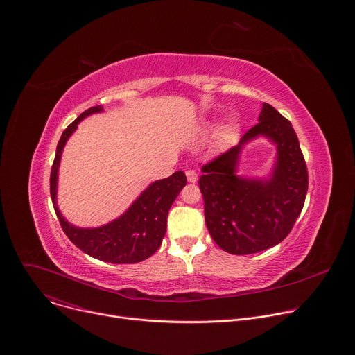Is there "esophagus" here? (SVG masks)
<instances>
[{
	"label": "esophagus",
	"mask_w": 355,
	"mask_h": 355,
	"mask_svg": "<svg viewBox=\"0 0 355 355\" xmlns=\"http://www.w3.org/2000/svg\"><path fill=\"white\" fill-rule=\"evenodd\" d=\"M185 174H187V180L190 181V182H196L198 180V175H197V173L194 170H187Z\"/></svg>",
	"instance_id": "esophagus-1"
}]
</instances>
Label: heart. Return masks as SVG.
Listing matches in <instances>:
<instances>
[{"label":"heart","mask_w":355,"mask_h":355,"mask_svg":"<svg viewBox=\"0 0 355 355\" xmlns=\"http://www.w3.org/2000/svg\"><path fill=\"white\" fill-rule=\"evenodd\" d=\"M234 137V125L232 124H225L223 125L218 132H217V141L220 144H228L231 143V139Z\"/></svg>","instance_id":"heart-1"}]
</instances>
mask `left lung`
I'll list each match as a JSON object with an SVG mask.
<instances>
[{
  "mask_svg": "<svg viewBox=\"0 0 355 355\" xmlns=\"http://www.w3.org/2000/svg\"><path fill=\"white\" fill-rule=\"evenodd\" d=\"M258 121L239 146L202 165L198 181L211 237L220 248L235 255L264 251L284 240L309 190V171L291 123L267 103ZM259 135L277 146L273 174L263 180L240 178L236 164L242 146Z\"/></svg>",
  "mask_w": 355,
  "mask_h": 355,
  "instance_id": "8db88e82",
  "label": "left lung"
}]
</instances>
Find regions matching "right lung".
Masks as SVG:
<instances>
[{
    "label": "right lung",
    "mask_w": 355,
    "mask_h": 355,
    "mask_svg": "<svg viewBox=\"0 0 355 355\" xmlns=\"http://www.w3.org/2000/svg\"><path fill=\"white\" fill-rule=\"evenodd\" d=\"M103 107H91L62 132L50 177V193L58 221L67 237L85 254L112 264H135L151 257L161 245L167 231V216L177 196L187 184L185 174L177 171L168 178L153 182L124 214L98 228H78L69 224L57 207V180L62 148L83 118L101 112Z\"/></svg>",
    "instance_id": "right-lung-1"
}]
</instances>
